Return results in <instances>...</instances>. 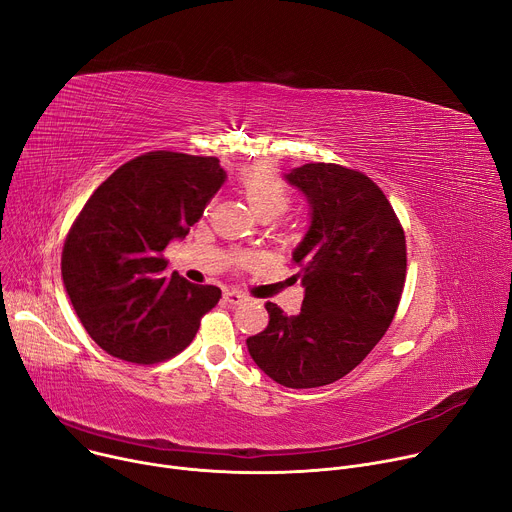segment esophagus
<instances>
[{
	"label": "esophagus",
	"mask_w": 512,
	"mask_h": 512,
	"mask_svg": "<svg viewBox=\"0 0 512 512\" xmlns=\"http://www.w3.org/2000/svg\"><path fill=\"white\" fill-rule=\"evenodd\" d=\"M222 300H224L226 304H241V302L247 300V296L241 294V292H237V290H226L224 296H222Z\"/></svg>",
	"instance_id": "34e87169"
}]
</instances>
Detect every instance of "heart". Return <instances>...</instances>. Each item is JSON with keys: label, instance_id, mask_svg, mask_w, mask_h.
<instances>
[{"label": "heart", "instance_id": "heart-1", "mask_svg": "<svg viewBox=\"0 0 512 512\" xmlns=\"http://www.w3.org/2000/svg\"><path fill=\"white\" fill-rule=\"evenodd\" d=\"M241 190L251 210L259 214H282L290 206V188L269 165H251L241 173Z\"/></svg>", "mask_w": 512, "mask_h": 512}]
</instances>
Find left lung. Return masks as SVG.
<instances>
[{"mask_svg":"<svg viewBox=\"0 0 512 512\" xmlns=\"http://www.w3.org/2000/svg\"><path fill=\"white\" fill-rule=\"evenodd\" d=\"M286 181L310 206V226L292 253L304 302L296 316L267 302L269 324L247 349L265 376L300 390L341 380L384 337L404 288L406 241L367 175L306 163Z\"/></svg>","mask_w":512,"mask_h":512,"instance_id":"left-lung-1","label":"left lung"}]
</instances>
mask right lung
I'll list each match as a JSON object with an SVG mask.
<instances>
[{
	"label": "right lung",
	"mask_w": 512,
	"mask_h": 512,
	"mask_svg": "<svg viewBox=\"0 0 512 512\" xmlns=\"http://www.w3.org/2000/svg\"><path fill=\"white\" fill-rule=\"evenodd\" d=\"M224 181L216 157L155 151L91 194L69 230L61 271L87 335L106 353L149 365L192 343L220 288L167 275L163 251L185 239Z\"/></svg>",
	"instance_id": "add662e5"
}]
</instances>
